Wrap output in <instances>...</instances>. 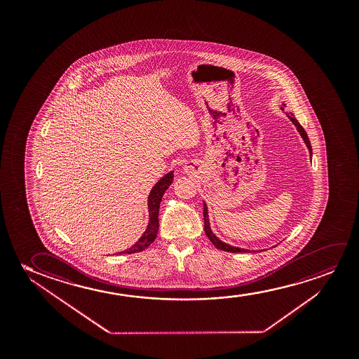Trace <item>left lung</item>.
<instances>
[{
    "instance_id": "8db88e82",
    "label": "left lung",
    "mask_w": 359,
    "mask_h": 359,
    "mask_svg": "<svg viewBox=\"0 0 359 359\" xmlns=\"http://www.w3.org/2000/svg\"><path fill=\"white\" fill-rule=\"evenodd\" d=\"M288 118L292 120V123H294L295 128H298L300 136H302L303 140H304V142L306 143V146L309 148L310 154H311V144H310L309 138H308V135L305 133L304 128H303V126L298 123V120H297L293 115L288 114ZM203 219H205V233H206V236H208V239L212 241V244L216 246L217 249H219V250L223 251H228V252H249V250H245V249H241V248H234V246L228 245L226 243H223V241H219V239H218V238L212 233L211 228H210V221H208V212H207L206 203H203Z\"/></svg>"
}]
</instances>
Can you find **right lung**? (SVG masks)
<instances>
[{
    "mask_svg": "<svg viewBox=\"0 0 359 359\" xmlns=\"http://www.w3.org/2000/svg\"><path fill=\"white\" fill-rule=\"evenodd\" d=\"M172 180H174V174L172 172H168L167 175L159 180V182L153 187L152 191L148 197V211H149V222L146 231L143 236L140 238V241L131 246L130 249L125 251H120L118 254H135L140 251L147 249L148 246L152 244L156 236H157L158 228H159V221H158V215H159V205L162 201L164 192L167 191L168 187H170Z\"/></svg>",
    "mask_w": 359,
    "mask_h": 359,
    "instance_id": "1",
    "label": "right lung"
}]
</instances>
